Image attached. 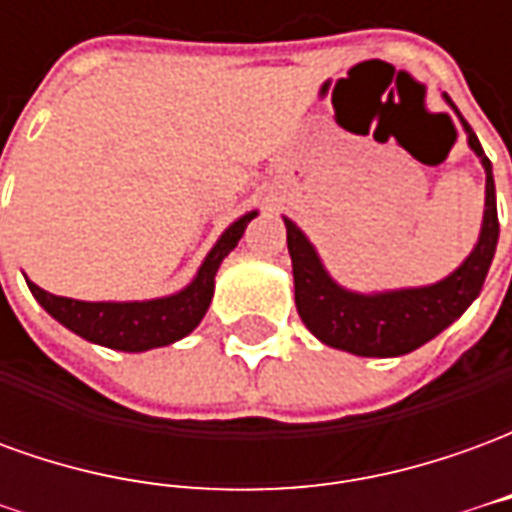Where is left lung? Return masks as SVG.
<instances>
[{"label":"left lung","mask_w":512,"mask_h":512,"mask_svg":"<svg viewBox=\"0 0 512 512\" xmlns=\"http://www.w3.org/2000/svg\"><path fill=\"white\" fill-rule=\"evenodd\" d=\"M463 128L469 134V145L485 167L483 230L474 252L463 260V266L436 285L392 290L376 296H359L343 290L323 271L321 260L304 233L290 219H285L288 252L293 260L296 310L321 343L356 356H403L444 332L480 296L499 241V216H496L491 161L466 120Z\"/></svg>","instance_id":"left-lung-1"}]
</instances>
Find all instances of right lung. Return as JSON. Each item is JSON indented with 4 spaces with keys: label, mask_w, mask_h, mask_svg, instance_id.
Here are the masks:
<instances>
[{
    "label": "right lung",
    "mask_w": 512,
    "mask_h": 512,
    "mask_svg": "<svg viewBox=\"0 0 512 512\" xmlns=\"http://www.w3.org/2000/svg\"><path fill=\"white\" fill-rule=\"evenodd\" d=\"M255 216L257 213L252 211L230 224L219 238V244L211 249V255L205 257L200 274L194 277L189 288L180 290L175 296H167V299L126 301V304L76 301L54 296L49 290L38 288L35 282H27V285L51 318H57L62 326H68L71 332L90 343L106 345L115 351H147V348L169 345L186 337L202 321V315L208 312V304H211L216 268L233 252L235 244L244 235L246 224Z\"/></svg>",
    "instance_id": "right-lung-1"
}]
</instances>
